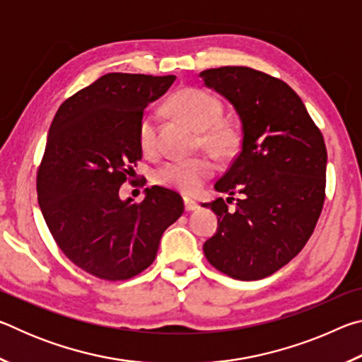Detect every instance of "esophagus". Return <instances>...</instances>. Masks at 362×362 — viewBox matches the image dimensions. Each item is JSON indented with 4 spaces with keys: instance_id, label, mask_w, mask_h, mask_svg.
<instances>
[{
    "instance_id": "34e87169",
    "label": "esophagus",
    "mask_w": 362,
    "mask_h": 362,
    "mask_svg": "<svg viewBox=\"0 0 362 362\" xmlns=\"http://www.w3.org/2000/svg\"><path fill=\"white\" fill-rule=\"evenodd\" d=\"M183 206H185V211L187 212L198 209V203H196V201H193L192 198H188V196H185V198H183Z\"/></svg>"
}]
</instances>
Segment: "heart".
<instances>
[{
  "label": "heart",
  "mask_w": 362,
  "mask_h": 362,
  "mask_svg": "<svg viewBox=\"0 0 362 362\" xmlns=\"http://www.w3.org/2000/svg\"><path fill=\"white\" fill-rule=\"evenodd\" d=\"M169 110L199 131L201 144L218 158H231L241 146V129L236 122L222 118L223 103L206 89L185 88L170 97ZM139 144L145 153L158 148V118L145 113L139 122ZM216 174L209 156L169 159L156 170V182L177 192L193 194Z\"/></svg>",
  "instance_id": "b5f03b06"
}]
</instances>
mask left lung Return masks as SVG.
Here are the masks:
<instances>
[{"label": "left lung", "instance_id": "8db88e82", "mask_svg": "<svg viewBox=\"0 0 362 362\" xmlns=\"http://www.w3.org/2000/svg\"><path fill=\"white\" fill-rule=\"evenodd\" d=\"M199 76L233 103L243 126L241 151L216 183L230 198L204 204L218 218L204 255L230 278H267L313 235L326 199V144L302 99L279 78L249 66ZM235 192L240 198L228 210Z\"/></svg>", "mask_w": 362, "mask_h": 362}]
</instances>
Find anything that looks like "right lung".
Returning <instances> with one entry per match:
<instances>
[{
    "label": "right lung",
    "mask_w": 362,
    "mask_h": 362,
    "mask_svg": "<svg viewBox=\"0 0 362 362\" xmlns=\"http://www.w3.org/2000/svg\"><path fill=\"white\" fill-rule=\"evenodd\" d=\"M174 75L108 73L59 107L36 174L42 217L60 250L105 281L137 276L155 260L168 226L183 214L180 194L146 188L121 201L119 188L142 159L139 122Z\"/></svg>",
    "instance_id": "add662e5"
}]
</instances>
